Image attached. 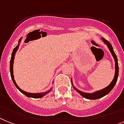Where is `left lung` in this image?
<instances>
[{
    "label": "left lung",
    "instance_id": "obj_1",
    "mask_svg": "<svg viewBox=\"0 0 124 124\" xmlns=\"http://www.w3.org/2000/svg\"><path fill=\"white\" fill-rule=\"evenodd\" d=\"M102 40H103L104 43H105L108 47L109 48L110 52H111V54L113 56L114 60H115V76H114V78L113 79L112 82L110 83V84L107 86L106 87H105V89H103L102 90H100V91H98L95 92V93H84V92H82L79 90H78L77 88L73 86V84H72V85H73V88L75 89L82 96H83L84 98L88 99V100H98V99H100L101 98H103V96H106V94H108V93L111 91V90L113 89V88L114 87L115 85L116 84V81H117V79H118V60H117V57H116V55L115 54V52L113 51V47L111 46V44H110L108 40H106L104 38H102ZM71 82H72V79L71 80Z\"/></svg>",
    "mask_w": 124,
    "mask_h": 124
}]
</instances>
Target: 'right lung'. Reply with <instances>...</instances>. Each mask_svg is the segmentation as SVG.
I'll list each match as a JSON object with an SVG mask.
<instances>
[{"label":"right lung","mask_w":124,"mask_h":124,"mask_svg":"<svg viewBox=\"0 0 124 124\" xmlns=\"http://www.w3.org/2000/svg\"><path fill=\"white\" fill-rule=\"evenodd\" d=\"M21 41V39H19V42H20ZM19 48V44H18V46H16V47L14 48V49L13 51V53H12V54H11V61H10V72H11V78L13 80V83L15 85V86L16 87V88L19 90V91L22 93L23 94H24L26 96L30 97V98H42L44 96L46 95L47 93H49L51 91V89L50 90H49L48 91H46L45 93H26V92L24 91L23 90H21L20 88L18 87V85H17V84L15 82V80L14 78V75H13V62H14V56H15V54H16V51Z\"/></svg>","instance_id":"add662e5"}]
</instances>
